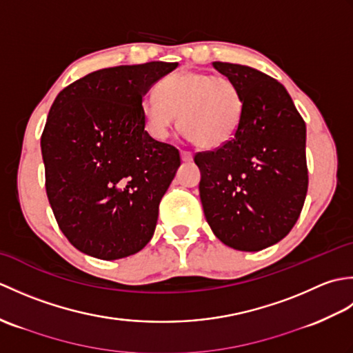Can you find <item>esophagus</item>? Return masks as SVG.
Masks as SVG:
<instances>
[{"label":"esophagus","instance_id":"1","mask_svg":"<svg viewBox=\"0 0 353 353\" xmlns=\"http://www.w3.org/2000/svg\"><path fill=\"white\" fill-rule=\"evenodd\" d=\"M181 154H182V161H185V162H191L192 161V153L188 152V150H182Z\"/></svg>","mask_w":353,"mask_h":353}]
</instances>
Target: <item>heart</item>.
<instances>
[{"instance_id":"heart-1","label":"heart","mask_w":353,"mask_h":353,"mask_svg":"<svg viewBox=\"0 0 353 353\" xmlns=\"http://www.w3.org/2000/svg\"><path fill=\"white\" fill-rule=\"evenodd\" d=\"M147 132L167 139L181 114V129L203 148L221 147L235 137L243 118V95L224 74L179 71L141 100Z\"/></svg>"}]
</instances>
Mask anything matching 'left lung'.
Masks as SVG:
<instances>
[{"label": "left lung", "instance_id": "1", "mask_svg": "<svg viewBox=\"0 0 353 353\" xmlns=\"http://www.w3.org/2000/svg\"><path fill=\"white\" fill-rule=\"evenodd\" d=\"M243 95V118L226 144L194 156L205 216L232 249L258 252L288 235L308 191L306 125L279 81L250 66L214 62Z\"/></svg>", "mask_w": 353, "mask_h": 353}]
</instances>
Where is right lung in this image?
<instances>
[{"label": "right lung", "mask_w": 353, "mask_h": 353, "mask_svg": "<svg viewBox=\"0 0 353 353\" xmlns=\"http://www.w3.org/2000/svg\"><path fill=\"white\" fill-rule=\"evenodd\" d=\"M177 62L94 71L59 92L41 137L45 188L77 250L112 261L152 239L179 150L144 130L141 100Z\"/></svg>", "instance_id": "obj_1"}]
</instances>
